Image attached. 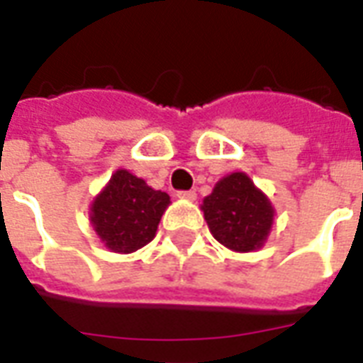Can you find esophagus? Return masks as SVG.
Masks as SVG:
<instances>
[{
    "instance_id": "obj_1",
    "label": "esophagus",
    "mask_w": 363,
    "mask_h": 363,
    "mask_svg": "<svg viewBox=\"0 0 363 363\" xmlns=\"http://www.w3.org/2000/svg\"><path fill=\"white\" fill-rule=\"evenodd\" d=\"M179 199H187V201H195L197 199V193L195 191H178Z\"/></svg>"
}]
</instances>
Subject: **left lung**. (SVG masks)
<instances>
[{"instance_id":"left-lung-1","label":"left lung","mask_w":363,"mask_h":363,"mask_svg":"<svg viewBox=\"0 0 363 363\" xmlns=\"http://www.w3.org/2000/svg\"><path fill=\"white\" fill-rule=\"evenodd\" d=\"M212 235L231 250L249 252L262 247L274 222V208L249 176L235 172L220 179L203 201Z\"/></svg>"}]
</instances>
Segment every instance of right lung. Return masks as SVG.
I'll return each instance as SVG.
<instances>
[{"instance_id": "add662e5", "label": "right lung", "mask_w": 363, "mask_h": 363, "mask_svg": "<svg viewBox=\"0 0 363 363\" xmlns=\"http://www.w3.org/2000/svg\"><path fill=\"white\" fill-rule=\"evenodd\" d=\"M168 203L164 191H155L138 176L118 170L94 201L91 223L108 249L133 252L155 237Z\"/></svg>"}]
</instances>
